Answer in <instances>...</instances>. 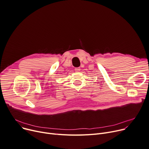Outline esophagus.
Wrapping results in <instances>:
<instances>
[{"label":"esophagus","instance_id":"34e87169","mask_svg":"<svg viewBox=\"0 0 149 149\" xmlns=\"http://www.w3.org/2000/svg\"><path fill=\"white\" fill-rule=\"evenodd\" d=\"M80 70H81L80 68H75V71L76 72H79Z\"/></svg>","mask_w":149,"mask_h":149}]
</instances>
